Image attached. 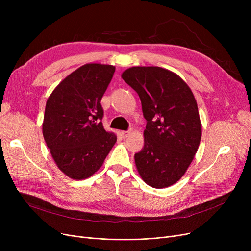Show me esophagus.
Instances as JSON below:
<instances>
[{
	"mask_svg": "<svg viewBox=\"0 0 251 251\" xmlns=\"http://www.w3.org/2000/svg\"><path fill=\"white\" fill-rule=\"evenodd\" d=\"M131 133V131H121V136L123 138H126L128 137V135Z\"/></svg>",
	"mask_w": 251,
	"mask_h": 251,
	"instance_id": "1",
	"label": "esophagus"
}]
</instances>
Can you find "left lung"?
Instances as JSON below:
<instances>
[{
  "label": "left lung",
  "instance_id": "1",
  "mask_svg": "<svg viewBox=\"0 0 251 251\" xmlns=\"http://www.w3.org/2000/svg\"><path fill=\"white\" fill-rule=\"evenodd\" d=\"M123 80L140 98L147 120L143 149L135 153L138 173L148 185L166 188L185 174L201 138V123L190 87L161 67H131Z\"/></svg>",
  "mask_w": 251,
  "mask_h": 251
}]
</instances>
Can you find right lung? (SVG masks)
<instances>
[{"label": "right lung", "mask_w": 251, "mask_h": 251, "mask_svg": "<svg viewBox=\"0 0 251 251\" xmlns=\"http://www.w3.org/2000/svg\"><path fill=\"white\" fill-rule=\"evenodd\" d=\"M115 67L85 64L62 80L46 104L43 134L58 168L68 177L83 180L101 167L117 141L103 129L100 100Z\"/></svg>", "instance_id": "right-lung-1"}]
</instances>
